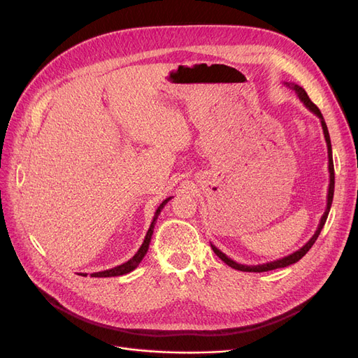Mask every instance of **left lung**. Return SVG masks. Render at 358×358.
I'll list each match as a JSON object with an SVG mask.
<instances>
[{
	"label": "left lung",
	"instance_id": "obj_1",
	"mask_svg": "<svg viewBox=\"0 0 358 358\" xmlns=\"http://www.w3.org/2000/svg\"><path fill=\"white\" fill-rule=\"evenodd\" d=\"M285 85H287V86H289V88H292V90L296 91V94H297V96L300 99V101H301L303 104H305L313 115H317V116L320 117V121H321L322 133H324V138H326V143H327V152H329V173H330V183H329V194H327V208H326V212H324V215L321 216V221H320V224H318V229H317L315 234H313V236L310 237L308 243L303 245V246L299 249V251L289 254L288 257L275 259V262H270V263H266V264H257V266L239 264V263H236L234 259H231V258L227 257L224 252H221L220 249L216 248L215 245H212V243H210V246H212V249H213V252H215L216 255H218L227 266H230V267H233V268H236V270H242V272H255V273H262V272H268V270H275V268H280V267H287V266H291V264L297 263L300 258H303V257L306 255V252H308L309 249L312 248V245L315 243V241L318 239V236H320V233H321V230H322L324 224H326V221H327V216H329V212H330V208H331L333 194H334V167H333L331 142H330V134H329V129H327L326 121H324V117H322V115H321L320 109H318V107H317L315 104H313V103L310 101V99L308 96L306 91L303 90L301 86L294 85V83H288V82H285Z\"/></svg>",
	"mask_w": 358,
	"mask_h": 358
}]
</instances>
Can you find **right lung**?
<instances>
[{
  "mask_svg": "<svg viewBox=\"0 0 358 358\" xmlns=\"http://www.w3.org/2000/svg\"><path fill=\"white\" fill-rule=\"evenodd\" d=\"M169 200H171V197L166 199L164 201H162V203L158 206V209H157V212H155V215H154V220H152V222H150L149 230H148V233H146V236H145V241H143L142 246L138 248V251L134 254L133 258H129L127 263H124V264H121V266H116V267L109 268V270H103V272H95V273H92L91 276H92V278H112V276H121V275H127V273H129V272H133V270L140 264V262H142L143 257H145L146 252H148L149 243H150V239H152L154 229H155V224H157V220H158V215L161 213L162 208H164V206L167 204ZM80 275H82V276H86V273H80Z\"/></svg>",
  "mask_w": 358,
  "mask_h": 358,
  "instance_id": "right-lung-1",
  "label": "right lung"
}]
</instances>
